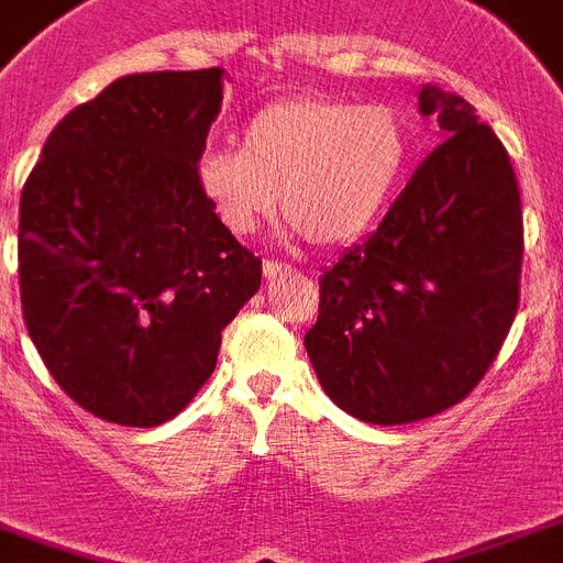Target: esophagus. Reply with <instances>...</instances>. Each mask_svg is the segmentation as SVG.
I'll return each mask as SVG.
<instances>
[{"mask_svg": "<svg viewBox=\"0 0 563 563\" xmlns=\"http://www.w3.org/2000/svg\"><path fill=\"white\" fill-rule=\"evenodd\" d=\"M286 272H289V266H286V263H277V260H266V263H263V274H266V280H277V277H283Z\"/></svg>", "mask_w": 563, "mask_h": 563, "instance_id": "1", "label": "esophagus"}]
</instances>
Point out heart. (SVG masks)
I'll return each instance as SVG.
<instances>
[{
  "mask_svg": "<svg viewBox=\"0 0 563 563\" xmlns=\"http://www.w3.org/2000/svg\"><path fill=\"white\" fill-rule=\"evenodd\" d=\"M412 159V129L389 106L295 97L249 117L238 145H214L194 165L197 188L231 234H252L277 200L318 249L372 229Z\"/></svg>",
  "mask_w": 563,
  "mask_h": 563,
  "instance_id": "1",
  "label": "heart"
}]
</instances>
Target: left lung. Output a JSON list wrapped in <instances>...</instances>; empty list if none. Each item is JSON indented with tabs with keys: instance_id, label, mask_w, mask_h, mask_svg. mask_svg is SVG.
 Returning a JSON list of instances; mask_svg holds the SVG:
<instances>
[{
	"instance_id": "obj_1",
	"label": "left lung",
	"mask_w": 563,
	"mask_h": 563,
	"mask_svg": "<svg viewBox=\"0 0 563 563\" xmlns=\"http://www.w3.org/2000/svg\"><path fill=\"white\" fill-rule=\"evenodd\" d=\"M441 145L375 234L320 277L306 352L325 395L398 427L461 404L498 357L518 311L521 194L495 131L464 97L420 88Z\"/></svg>"
}]
</instances>
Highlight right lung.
Instances as JSON below:
<instances>
[{
    "label": "right lung",
    "instance_id": "right-lung-1",
    "mask_svg": "<svg viewBox=\"0 0 563 563\" xmlns=\"http://www.w3.org/2000/svg\"><path fill=\"white\" fill-rule=\"evenodd\" d=\"M223 68L111 82L51 131L19 200V295L59 389L120 427H159L217 366L263 263L197 188Z\"/></svg>",
    "mask_w": 563,
    "mask_h": 563
}]
</instances>
